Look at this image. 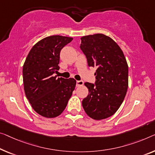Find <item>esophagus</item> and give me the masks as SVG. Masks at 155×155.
Returning <instances> with one entry per match:
<instances>
[{"label": "esophagus", "mask_w": 155, "mask_h": 155, "mask_svg": "<svg viewBox=\"0 0 155 155\" xmlns=\"http://www.w3.org/2000/svg\"><path fill=\"white\" fill-rule=\"evenodd\" d=\"M84 85V81H77V86H81Z\"/></svg>", "instance_id": "obj_1"}]
</instances>
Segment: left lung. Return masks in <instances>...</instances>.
<instances>
[{
	"mask_svg": "<svg viewBox=\"0 0 155 155\" xmlns=\"http://www.w3.org/2000/svg\"><path fill=\"white\" fill-rule=\"evenodd\" d=\"M80 48L89 67H96L95 84L85 82L88 95L83 108L91 118L100 120L111 116L122 104L128 88V64L120 47L101 33L83 36Z\"/></svg>",
	"mask_w": 155,
	"mask_h": 155,
	"instance_id": "left-lung-1",
	"label": "left lung"
}]
</instances>
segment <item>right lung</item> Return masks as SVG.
<instances>
[{
  "mask_svg": "<svg viewBox=\"0 0 155 155\" xmlns=\"http://www.w3.org/2000/svg\"><path fill=\"white\" fill-rule=\"evenodd\" d=\"M72 38L48 36L37 42L23 66L25 94L32 108L48 118L61 115L66 108L77 81L74 78H57L60 53Z\"/></svg>",
  "mask_w": 155,
  "mask_h": 155,
  "instance_id": "right-lung-1",
  "label": "right lung"
}]
</instances>
